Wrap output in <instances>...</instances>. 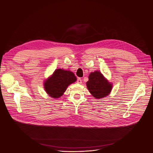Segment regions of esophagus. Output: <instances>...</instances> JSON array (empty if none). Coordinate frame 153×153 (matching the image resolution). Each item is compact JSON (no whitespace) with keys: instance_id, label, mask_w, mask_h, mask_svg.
<instances>
[{"instance_id":"esophagus-1","label":"esophagus","mask_w":153,"mask_h":153,"mask_svg":"<svg viewBox=\"0 0 153 153\" xmlns=\"http://www.w3.org/2000/svg\"><path fill=\"white\" fill-rule=\"evenodd\" d=\"M82 79H80V78H78L77 79V83H82Z\"/></svg>"}]
</instances>
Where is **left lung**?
<instances>
[{"label": "left lung", "mask_w": 153, "mask_h": 153, "mask_svg": "<svg viewBox=\"0 0 153 153\" xmlns=\"http://www.w3.org/2000/svg\"><path fill=\"white\" fill-rule=\"evenodd\" d=\"M86 86L92 95L97 99L108 96L112 88V83L98 71L92 72L89 74Z\"/></svg>", "instance_id": "8db88e82"}]
</instances>
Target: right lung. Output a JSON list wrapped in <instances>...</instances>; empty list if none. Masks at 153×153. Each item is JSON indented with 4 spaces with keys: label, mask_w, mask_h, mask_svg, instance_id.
I'll use <instances>...</instances> for the list:
<instances>
[{
    "label": "right lung",
    "mask_w": 153,
    "mask_h": 153,
    "mask_svg": "<svg viewBox=\"0 0 153 153\" xmlns=\"http://www.w3.org/2000/svg\"><path fill=\"white\" fill-rule=\"evenodd\" d=\"M77 80L74 74L68 70L56 69L53 74L44 83L45 91L53 98H59L66 91L67 87Z\"/></svg>",
    "instance_id": "obj_1"
}]
</instances>
